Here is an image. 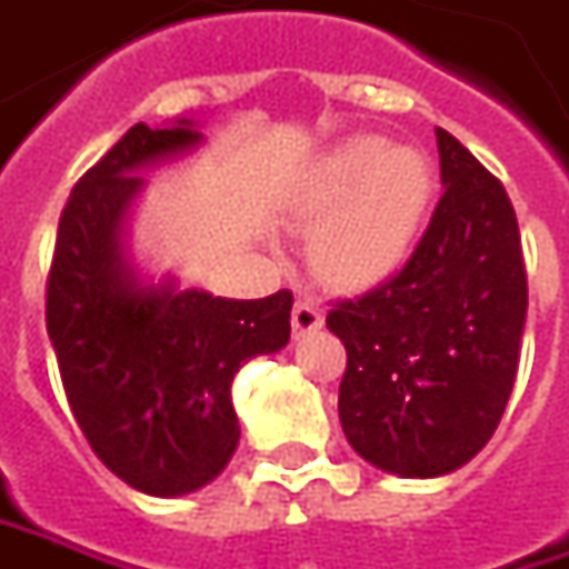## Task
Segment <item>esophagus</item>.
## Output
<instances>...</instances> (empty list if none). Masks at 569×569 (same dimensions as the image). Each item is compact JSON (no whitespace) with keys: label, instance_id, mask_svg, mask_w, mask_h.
I'll return each instance as SVG.
<instances>
[{"label":"esophagus","instance_id":"esophagus-1","mask_svg":"<svg viewBox=\"0 0 569 569\" xmlns=\"http://www.w3.org/2000/svg\"><path fill=\"white\" fill-rule=\"evenodd\" d=\"M321 309L315 299H299L296 309H292V337H306V333L318 331L321 328Z\"/></svg>","mask_w":569,"mask_h":569}]
</instances>
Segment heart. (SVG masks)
Returning a JSON list of instances; mask_svg holds the SVG:
<instances>
[{
  "label": "heart",
  "mask_w": 569,
  "mask_h": 569,
  "mask_svg": "<svg viewBox=\"0 0 569 569\" xmlns=\"http://www.w3.org/2000/svg\"><path fill=\"white\" fill-rule=\"evenodd\" d=\"M432 171L408 146L353 137L311 164L296 193L309 232L311 270L331 286L366 289L391 277L423 229Z\"/></svg>",
  "instance_id": "1"
}]
</instances>
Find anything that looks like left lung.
<instances>
[{"mask_svg": "<svg viewBox=\"0 0 569 569\" xmlns=\"http://www.w3.org/2000/svg\"><path fill=\"white\" fill-rule=\"evenodd\" d=\"M442 197L410 260L328 311L347 347L340 427L369 465L439 478L493 436L519 369L529 280L503 184L436 130Z\"/></svg>", "mask_w": 569, "mask_h": 569, "instance_id": "1", "label": "left lung"}]
</instances>
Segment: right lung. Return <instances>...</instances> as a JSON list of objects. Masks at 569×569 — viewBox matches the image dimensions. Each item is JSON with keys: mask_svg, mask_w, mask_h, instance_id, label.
Wrapping results in <instances>:
<instances>
[{"mask_svg": "<svg viewBox=\"0 0 569 569\" xmlns=\"http://www.w3.org/2000/svg\"><path fill=\"white\" fill-rule=\"evenodd\" d=\"M203 142L190 120L130 127L72 187L47 277V333L88 446L120 481L152 497L210 483L236 452L232 379L283 350L292 292L222 299L149 283L127 258V216L142 168Z\"/></svg>", "mask_w": 569, "mask_h": 569, "instance_id": "1", "label": "right lung"}]
</instances>
